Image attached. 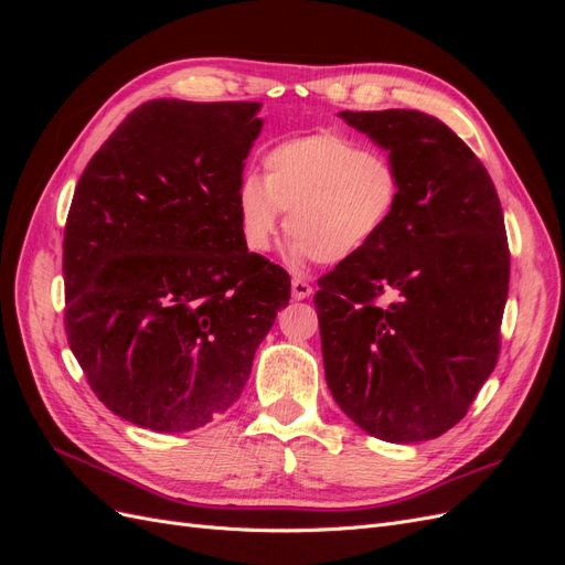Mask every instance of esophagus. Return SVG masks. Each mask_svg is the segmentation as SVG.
Masks as SVG:
<instances>
[{
  "label": "esophagus",
  "instance_id": "1",
  "mask_svg": "<svg viewBox=\"0 0 565 565\" xmlns=\"http://www.w3.org/2000/svg\"><path fill=\"white\" fill-rule=\"evenodd\" d=\"M313 295V287L306 282V280H301V278H295L292 280V299H297V301H303V299H309Z\"/></svg>",
  "mask_w": 565,
  "mask_h": 565
}]
</instances>
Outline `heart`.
<instances>
[{"label":"heart","instance_id":"heart-1","mask_svg":"<svg viewBox=\"0 0 565 565\" xmlns=\"http://www.w3.org/2000/svg\"><path fill=\"white\" fill-rule=\"evenodd\" d=\"M401 174L380 150L337 131H316L266 150L262 179L237 188V224L249 252L266 254L285 228L287 264H344L388 228L401 207Z\"/></svg>","mask_w":565,"mask_h":565}]
</instances>
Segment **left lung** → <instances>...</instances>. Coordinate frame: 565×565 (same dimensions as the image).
I'll use <instances>...</instances> for the list:
<instances>
[{"mask_svg": "<svg viewBox=\"0 0 565 565\" xmlns=\"http://www.w3.org/2000/svg\"><path fill=\"white\" fill-rule=\"evenodd\" d=\"M339 117L388 152L403 193L377 241L318 280L324 380L370 436L431 440L467 415L498 363L509 292L502 204L488 169L438 117Z\"/></svg>", "mask_w": 565, "mask_h": 565, "instance_id": "obj_1", "label": "left lung"}]
</instances>
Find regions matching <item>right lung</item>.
<instances>
[{
  "mask_svg": "<svg viewBox=\"0 0 565 565\" xmlns=\"http://www.w3.org/2000/svg\"><path fill=\"white\" fill-rule=\"evenodd\" d=\"M262 104L160 98L84 169L65 224V332L110 413L162 434L241 398L289 303V276L245 247L235 195Z\"/></svg>",
  "mask_w": 565,
  "mask_h": 565,
  "instance_id": "add662e5",
  "label": "right lung"
}]
</instances>
